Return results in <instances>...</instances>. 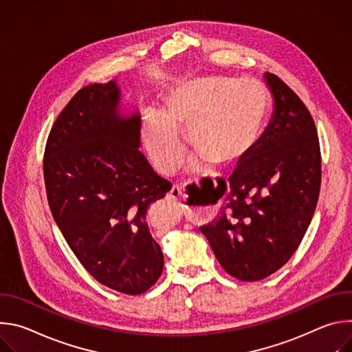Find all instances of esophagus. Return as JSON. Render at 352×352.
<instances>
[{
	"mask_svg": "<svg viewBox=\"0 0 352 352\" xmlns=\"http://www.w3.org/2000/svg\"><path fill=\"white\" fill-rule=\"evenodd\" d=\"M170 197L174 199V200H181V199H182V190H181L178 186H174V188L170 190Z\"/></svg>",
	"mask_w": 352,
	"mask_h": 352,
	"instance_id": "esophagus-1",
	"label": "esophagus"
}]
</instances>
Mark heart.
Masks as SVG:
<instances>
[{"instance_id":"heart-1","label":"heart","mask_w":352,"mask_h":352,"mask_svg":"<svg viewBox=\"0 0 352 352\" xmlns=\"http://www.w3.org/2000/svg\"><path fill=\"white\" fill-rule=\"evenodd\" d=\"M265 91L249 78L209 75L181 83L166 100L164 116H150L142 142L155 167L173 174L184 159L179 131L188 133L197 155L193 167L208 160L227 166L248 153L259 136Z\"/></svg>"}]
</instances>
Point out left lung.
Returning <instances> with one entry per match:
<instances>
[{"instance_id": "obj_1", "label": "left lung", "mask_w": 352, "mask_h": 352, "mask_svg": "<svg viewBox=\"0 0 352 352\" xmlns=\"http://www.w3.org/2000/svg\"><path fill=\"white\" fill-rule=\"evenodd\" d=\"M272 118L245 162L209 189L214 219L200 227L223 269L241 281L284 266L302 241L320 190V147L314 118L278 76L266 72Z\"/></svg>"}]
</instances>
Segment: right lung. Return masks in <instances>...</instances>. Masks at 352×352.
<instances>
[{"label":"right lung","instance_id":"right-lung-1","mask_svg":"<svg viewBox=\"0 0 352 352\" xmlns=\"http://www.w3.org/2000/svg\"><path fill=\"white\" fill-rule=\"evenodd\" d=\"M139 132L140 114L124 113L116 80L90 85L56 120L43 162L50 210L72 252L98 283L128 295L163 272L146 214L171 189L139 152Z\"/></svg>","mask_w":352,"mask_h":352}]
</instances>
